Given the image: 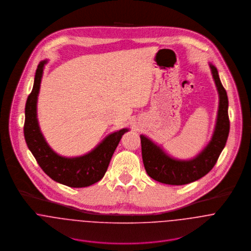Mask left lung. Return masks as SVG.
<instances>
[{
  "label": "left lung",
  "instance_id": "8db88e82",
  "mask_svg": "<svg viewBox=\"0 0 251 251\" xmlns=\"http://www.w3.org/2000/svg\"><path fill=\"white\" fill-rule=\"evenodd\" d=\"M218 93V110L215 130L208 145L191 159L170 156L160 146L143 134L140 135L142 158L147 174L154 180L172 185H182L207 175L215 166L229 135L228 98L215 66L209 63Z\"/></svg>",
  "mask_w": 251,
  "mask_h": 251
}]
</instances>
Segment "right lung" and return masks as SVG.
I'll list each match as a JSON object with an SVG mask.
<instances>
[{"mask_svg": "<svg viewBox=\"0 0 251 251\" xmlns=\"http://www.w3.org/2000/svg\"><path fill=\"white\" fill-rule=\"evenodd\" d=\"M47 60L41 61L36 69L34 87L25 107L24 136L27 146L44 171L52 179L70 187H86L103 178L112 155L122 136L128 128L110 133L96 148L86 154L67 157L58 154L46 142L37 121V97Z\"/></svg>", "mask_w": 251, "mask_h": 251, "instance_id": "obj_1", "label": "right lung"}]
</instances>
